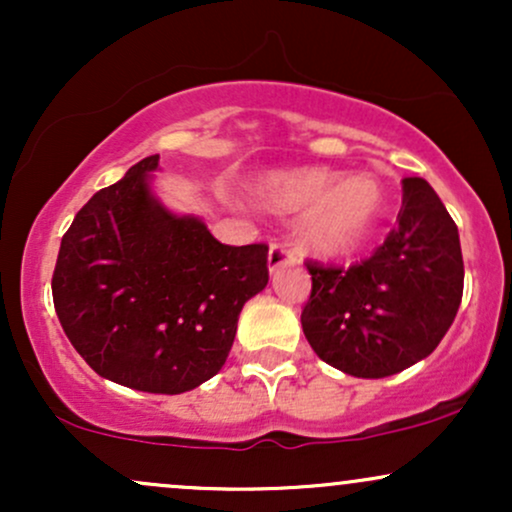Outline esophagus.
<instances>
[{
  "instance_id": "esophagus-1",
  "label": "esophagus",
  "mask_w": 512,
  "mask_h": 512,
  "mask_svg": "<svg viewBox=\"0 0 512 512\" xmlns=\"http://www.w3.org/2000/svg\"><path fill=\"white\" fill-rule=\"evenodd\" d=\"M296 262V255H293L291 250H286L284 245H272L269 248V257H267V264H269V272H279L281 267H286V264H293Z\"/></svg>"
}]
</instances>
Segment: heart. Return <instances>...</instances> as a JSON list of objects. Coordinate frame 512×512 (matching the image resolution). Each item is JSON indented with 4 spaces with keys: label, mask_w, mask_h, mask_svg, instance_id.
Masks as SVG:
<instances>
[{
    "label": "heart",
    "mask_w": 512,
    "mask_h": 512,
    "mask_svg": "<svg viewBox=\"0 0 512 512\" xmlns=\"http://www.w3.org/2000/svg\"><path fill=\"white\" fill-rule=\"evenodd\" d=\"M248 199L272 214L301 211L296 240L317 257H346L366 245L385 214V187L373 173L325 166L279 168L248 185Z\"/></svg>",
    "instance_id": "obj_1"
}]
</instances>
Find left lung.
<instances>
[{
	"label": "left lung",
	"mask_w": 512,
	"mask_h": 512,
	"mask_svg": "<svg viewBox=\"0 0 512 512\" xmlns=\"http://www.w3.org/2000/svg\"><path fill=\"white\" fill-rule=\"evenodd\" d=\"M397 226L368 260L308 264L301 325L317 356L354 378H387L424 361L462 301L460 233L424 178H404Z\"/></svg>",
	"instance_id": "8db88e82"
}]
</instances>
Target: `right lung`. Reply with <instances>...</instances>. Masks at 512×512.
<instances>
[{
  "instance_id": "1",
  "label": "right lung",
  "mask_w": 512,
  "mask_h": 512,
  "mask_svg": "<svg viewBox=\"0 0 512 512\" xmlns=\"http://www.w3.org/2000/svg\"><path fill=\"white\" fill-rule=\"evenodd\" d=\"M158 154L81 207L64 233L52 301L105 380L180 395L219 373L243 305L269 281L267 245H223L154 192Z\"/></svg>"
}]
</instances>
